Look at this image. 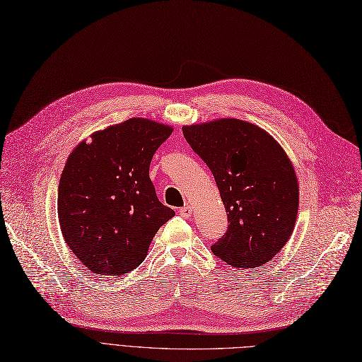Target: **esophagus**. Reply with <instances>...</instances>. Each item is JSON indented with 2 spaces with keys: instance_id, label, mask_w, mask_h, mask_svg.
I'll return each mask as SVG.
<instances>
[{
  "instance_id": "1",
  "label": "esophagus",
  "mask_w": 362,
  "mask_h": 362,
  "mask_svg": "<svg viewBox=\"0 0 362 362\" xmlns=\"http://www.w3.org/2000/svg\"><path fill=\"white\" fill-rule=\"evenodd\" d=\"M179 215L182 218H191L192 216V207L188 206V204H186L185 207H180L179 209Z\"/></svg>"
}]
</instances>
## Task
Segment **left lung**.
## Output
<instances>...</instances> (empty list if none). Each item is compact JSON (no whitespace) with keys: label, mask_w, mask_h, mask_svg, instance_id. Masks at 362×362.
I'll use <instances>...</instances> for the list:
<instances>
[{"label":"left lung","mask_w":362,"mask_h":362,"mask_svg":"<svg viewBox=\"0 0 362 362\" xmlns=\"http://www.w3.org/2000/svg\"><path fill=\"white\" fill-rule=\"evenodd\" d=\"M182 131L209 165L228 215V231L211 252L234 269L272 261L288 243L300 202L296 168L284 147L265 129L234 117Z\"/></svg>","instance_id":"8db88e82"}]
</instances>
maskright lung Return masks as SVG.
Here are the masks:
<instances>
[{"label": "right lung", "instance_id": "add662e5", "mask_svg": "<svg viewBox=\"0 0 362 362\" xmlns=\"http://www.w3.org/2000/svg\"><path fill=\"white\" fill-rule=\"evenodd\" d=\"M173 127L131 117L80 141L58 186V219L66 246L101 276L132 272L158 230L174 216L159 202L149 167Z\"/></svg>", "mask_w": 362, "mask_h": 362}]
</instances>
